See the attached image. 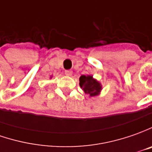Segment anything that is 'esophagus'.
Returning a JSON list of instances; mask_svg holds the SVG:
<instances>
[{
  "label": "esophagus",
  "mask_w": 152,
  "mask_h": 152,
  "mask_svg": "<svg viewBox=\"0 0 152 152\" xmlns=\"http://www.w3.org/2000/svg\"><path fill=\"white\" fill-rule=\"evenodd\" d=\"M65 74H66V76H70L72 75V71H69V70H67V71H65Z\"/></svg>",
  "instance_id": "1"
}]
</instances>
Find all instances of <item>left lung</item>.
Wrapping results in <instances>:
<instances>
[{"instance_id":"1","label":"left lung","mask_w":152,"mask_h":152,"mask_svg":"<svg viewBox=\"0 0 152 152\" xmlns=\"http://www.w3.org/2000/svg\"><path fill=\"white\" fill-rule=\"evenodd\" d=\"M80 86L83 89V91L86 94L90 95L91 97L97 95L101 91V85L100 83L94 80L92 76H85L82 75L79 78Z\"/></svg>"}]
</instances>
